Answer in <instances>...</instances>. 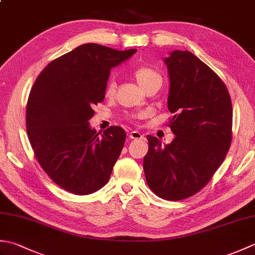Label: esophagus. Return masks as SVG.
<instances>
[{
  "mask_svg": "<svg viewBox=\"0 0 255 255\" xmlns=\"http://www.w3.org/2000/svg\"><path fill=\"white\" fill-rule=\"evenodd\" d=\"M129 138H130V139H142L143 136L139 131L133 130V131L129 132Z\"/></svg>",
  "mask_w": 255,
  "mask_h": 255,
  "instance_id": "34e87169",
  "label": "esophagus"
}]
</instances>
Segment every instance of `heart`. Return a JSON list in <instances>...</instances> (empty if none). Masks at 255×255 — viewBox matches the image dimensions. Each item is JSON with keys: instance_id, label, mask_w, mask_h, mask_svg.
Listing matches in <instances>:
<instances>
[{"instance_id": "obj_1", "label": "heart", "mask_w": 255, "mask_h": 255, "mask_svg": "<svg viewBox=\"0 0 255 255\" xmlns=\"http://www.w3.org/2000/svg\"><path fill=\"white\" fill-rule=\"evenodd\" d=\"M133 78L136 79L138 84L141 86V89L144 91L154 84L162 83L161 75L158 72H155L153 69H151L149 67H140L137 70H134ZM115 90H116V83L115 81H114V79L111 78L107 81L106 86H105V95L108 97L113 96L114 93H115Z\"/></svg>"}]
</instances>
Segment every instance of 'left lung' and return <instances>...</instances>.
I'll use <instances>...</instances> for the list:
<instances>
[{"label": "left lung", "instance_id": "obj_1", "mask_svg": "<svg viewBox=\"0 0 255 255\" xmlns=\"http://www.w3.org/2000/svg\"><path fill=\"white\" fill-rule=\"evenodd\" d=\"M164 63L175 138L162 145L148 134L143 171L155 195L181 200L199 192L224 162L232 138V104L221 79L192 52L174 50Z\"/></svg>", "mask_w": 255, "mask_h": 255}]
</instances>
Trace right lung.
<instances>
[{
    "mask_svg": "<svg viewBox=\"0 0 255 255\" xmlns=\"http://www.w3.org/2000/svg\"><path fill=\"white\" fill-rule=\"evenodd\" d=\"M137 49L84 44L51 61L38 75L26 107V130L37 161L57 185L89 195L108 182L126 132L90 127L93 106L104 101L112 68Z\"/></svg>",
    "mask_w": 255,
    "mask_h": 255,
    "instance_id": "obj_1",
    "label": "right lung"
}]
</instances>
